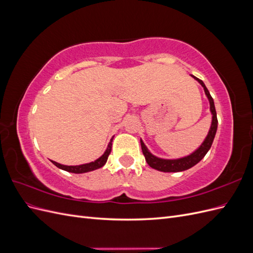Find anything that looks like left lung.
Segmentation results:
<instances>
[{
  "label": "left lung",
  "mask_w": 253,
  "mask_h": 253,
  "mask_svg": "<svg viewBox=\"0 0 253 253\" xmlns=\"http://www.w3.org/2000/svg\"><path fill=\"white\" fill-rule=\"evenodd\" d=\"M192 77L200 82L201 85L204 87L205 94L208 97V100L210 103V112L212 114V122H211V126L208 132V135L205 138L204 142L201 144V147L197 150H195L192 154H190L188 156L177 158V159H164V158H159L155 155H153L152 153L148 150V148L145 147V144L143 141L140 139V144H141V150L143 155L145 157V162L148 163V165L153 168V169L162 171V172H181L190 169L196 164H198L201 160L205 157V155L208 153L210 150L212 142L214 140V137H215L216 134V129H217V117H216V111H215V106H214V101L213 98L211 97L208 88L206 87L205 83L196 77H194L193 75H191Z\"/></svg>",
  "instance_id": "obj_1"
}]
</instances>
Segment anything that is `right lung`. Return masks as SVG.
I'll return each mask as SVG.
<instances>
[{
  "label": "right lung",
  "mask_w": 253,
  "mask_h": 253,
  "mask_svg": "<svg viewBox=\"0 0 253 253\" xmlns=\"http://www.w3.org/2000/svg\"><path fill=\"white\" fill-rule=\"evenodd\" d=\"M113 138H114V137H112V139H111V141H110V143L108 145V148H106L105 152L103 153V155L99 157L98 159H96L95 162H91V163H88V164H84V165H79V166H64V165L58 164L56 162H52V160H50V162L53 165H55L56 167H58L59 169H61V170H64V171L71 172V173H76V174L86 173V172L97 170V169H99V168L103 167L105 165V163H106V160H108V157H109L110 153L112 151Z\"/></svg>",
  "instance_id": "add662e5"
}]
</instances>
